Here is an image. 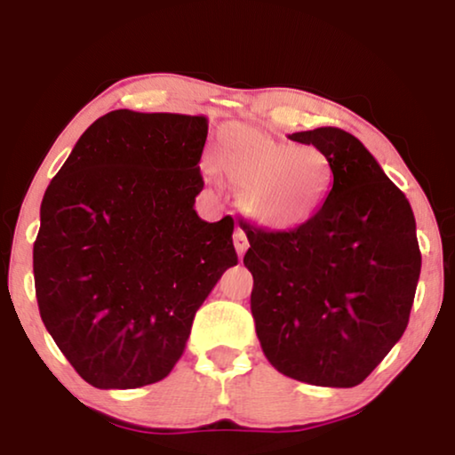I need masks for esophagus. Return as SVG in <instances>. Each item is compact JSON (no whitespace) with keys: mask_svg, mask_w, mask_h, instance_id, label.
Here are the masks:
<instances>
[{"mask_svg":"<svg viewBox=\"0 0 455 455\" xmlns=\"http://www.w3.org/2000/svg\"><path fill=\"white\" fill-rule=\"evenodd\" d=\"M234 246H235V252H238V257L240 259L244 257V252H246V248H248V240H246V234L242 232L240 228L234 232Z\"/></svg>","mask_w":455,"mask_h":455,"instance_id":"34e87169","label":"esophagus"}]
</instances>
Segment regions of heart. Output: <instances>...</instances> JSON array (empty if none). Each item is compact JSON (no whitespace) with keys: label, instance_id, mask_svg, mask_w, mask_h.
I'll return each instance as SVG.
<instances>
[{"label":"heart","instance_id":"b5f03b06","mask_svg":"<svg viewBox=\"0 0 455 455\" xmlns=\"http://www.w3.org/2000/svg\"><path fill=\"white\" fill-rule=\"evenodd\" d=\"M213 167L240 188L242 213L257 228L275 234L294 232L313 221L333 186L325 153L313 145L296 147L248 124L221 128Z\"/></svg>","mask_w":455,"mask_h":455}]
</instances>
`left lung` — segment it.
<instances>
[{
    "label": "left lung",
    "mask_w": 455,
    "mask_h": 455,
    "mask_svg": "<svg viewBox=\"0 0 455 455\" xmlns=\"http://www.w3.org/2000/svg\"><path fill=\"white\" fill-rule=\"evenodd\" d=\"M290 140L327 155L333 186L321 213L294 232L246 223L254 327L285 377L354 387L406 331L420 275L414 213L356 136L329 126Z\"/></svg>",
    "instance_id": "1"
}]
</instances>
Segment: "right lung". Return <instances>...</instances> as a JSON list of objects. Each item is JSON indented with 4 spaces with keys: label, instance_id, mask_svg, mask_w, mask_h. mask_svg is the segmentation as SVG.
<instances>
[{
    "label": "right lung",
    "instance_id": "right-lung-1",
    "mask_svg": "<svg viewBox=\"0 0 455 455\" xmlns=\"http://www.w3.org/2000/svg\"><path fill=\"white\" fill-rule=\"evenodd\" d=\"M204 116L116 109L92 122L41 203L36 302L61 354L97 389L170 375L192 321L238 265L234 220L195 211Z\"/></svg>",
    "mask_w": 455,
    "mask_h": 455
}]
</instances>
